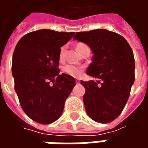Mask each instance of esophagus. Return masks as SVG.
<instances>
[{"label": "esophagus", "mask_w": 148, "mask_h": 148, "mask_svg": "<svg viewBox=\"0 0 148 148\" xmlns=\"http://www.w3.org/2000/svg\"><path fill=\"white\" fill-rule=\"evenodd\" d=\"M76 83H77V84H79V83H80V82H79V81L76 80Z\"/></svg>", "instance_id": "esophagus-1"}]
</instances>
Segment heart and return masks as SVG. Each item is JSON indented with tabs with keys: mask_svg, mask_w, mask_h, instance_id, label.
<instances>
[{
	"mask_svg": "<svg viewBox=\"0 0 148 148\" xmlns=\"http://www.w3.org/2000/svg\"><path fill=\"white\" fill-rule=\"evenodd\" d=\"M86 47V44L84 43H78L77 45V51L79 52L82 50V49ZM65 51H66V47H62L60 48V51H59V59L60 60H62L64 58L65 55ZM84 67L82 66H74V65L67 64L65 65L64 66L62 67V71L64 72L65 74H67L71 77H79L82 76V74L83 73Z\"/></svg>",
	"mask_w": 148,
	"mask_h": 148,
	"instance_id": "obj_1",
	"label": "heart"
}]
</instances>
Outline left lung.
Wrapping results in <instances>:
<instances>
[{
	"label": "left lung",
	"instance_id": "8db88e82",
	"mask_svg": "<svg viewBox=\"0 0 148 148\" xmlns=\"http://www.w3.org/2000/svg\"><path fill=\"white\" fill-rule=\"evenodd\" d=\"M74 39L86 43L93 54L86 74L97 81H81L86 111L96 122H112L123 111L135 81L132 50L124 37L106 29L76 32Z\"/></svg>",
	"mask_w": 148,
	"mask_h": 148
}]
</instances>
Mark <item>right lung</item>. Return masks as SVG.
Here are the masks:
<instances>
[{
	"label": "right lung",
	"instance_id": "1",
	"mask_svg": "<svg viewBox=\"0 0 148 148\" xmlns=\"http://www.w3.org/2000/svg\"><path fill=\"white\" fill-rule=\"evenodd\" d=\"M74 32L41 29L26 34L16 46L12 71L21 108L37 123L51 124L63 112L76 85L73 77L59 74V51Z\"/></svg>",
	"mask_w": 148,
	"mask_h": 148
}]
</instances>
